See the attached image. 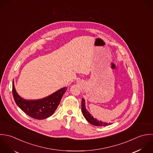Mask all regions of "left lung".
<instances>
[{
    "label": "left lung",
    "instance_id": "8db88e82",
    "mask_svg": "<svg viewBox=\"0 0 153 153\" xmlns=\"http://www.w3.org/2000/svg\"><path fill=\"white\" fill-rule=\"evenodd\" d=\"M82 112L83 114V115L85 118V119L93 125H94V126H106V125L112 124L111 123H108L106 122H102L101 121H99L97 119L94 118L92 115L90 114V112L88 111V110L86 108L85 100L84 98H82Z\"/></svg>",
    "mask_w": 153,
    "mask_h": 153
}]
</instances>
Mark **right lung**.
Listing matches in <instances>:
<instances>
[{
    "label": "right lung",
    "instance_id": "right-lung-1",
    "mask_svg": "<svg viewBox=\"0 0 153 153\" xmlns=\"http://www.w3.org/2000/svg\"><path fill=\"white\" fill-rule=\"evenodd\" d=\"M67 89V87H64L42 99L27 100L16 92L14 80L12 84V93L16 104L27 115L36 120H44L53 115Z\"/></svg>",
    "mask_w": 153,
    "mask_h": 153
}]
</instances>
